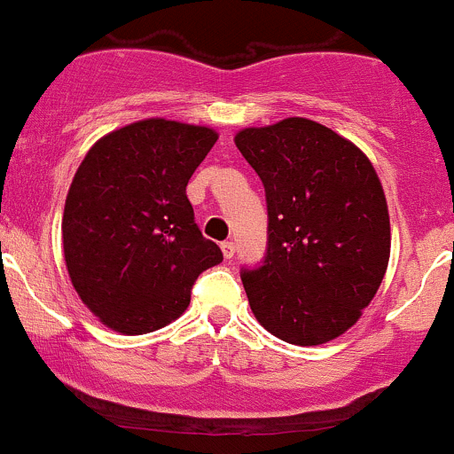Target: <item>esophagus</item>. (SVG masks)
<instances>
[{
  "mask_svg": "<svg viewBox=\"0 0 454 454\" xmlns=\"http://www.w3.org/2000/svg\"><path fill=\"white\" fill-rule=\"evenodd\" d=\"M221 248H223V255H225V260H231L233 253H236V245H233L231 240H225V242H223Z\"/></svg>",
  "mask_w": 454,
  "mask_h": 454,
  "instance_id": "obj_1",
  "label": "esophagus"
}]
</instances>
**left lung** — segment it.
Instances as JSON below:
<instances>
[{
	"label": "left lung",
	"mask_w": 454,
	"mask_h": 454,
	"mask_svg": "<svg viewBox=\"0 0 454 454\" xmlns=\"http://www.w3.org/2000/svg\"><path fill=\"white\" fill-rule=\"evenodd\" d=\"M236 147L266 192L262 266L242 268L264 329L299 346L325 344L362 316L389 260V214L372 164L353 143L307 119L248 128Z\"/></svg>",
	"instance_id": "obj_1"
}]
</instances>
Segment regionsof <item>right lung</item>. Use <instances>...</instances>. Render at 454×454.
<instances>
[{
	"mask_svg": "<svg viewBox=\"0 0 454 454\" xmlns=\"http://www.w3.org/2000/svg\"><path fill=\"white\" fill-rule=\"evenodd\" d=\"M216 140L209 128L149 119L104 136L82 160L62 247L73 287L110 329L143 335L173 323L197 277L223 262L186 197Z\"/></svg>",
	"mask_w": 454,
	"mask_h": 454,
	"instance_id": "right-lung-1",
	"label": "right lung"
}]
</instances>
